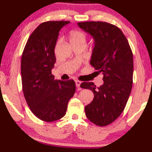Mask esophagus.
Here are the masks:
<instances>
[{
  "label": "esophagus",
  "mask_w": 152,
  "mask_h": 152,
  "mask_svg": "<svg viewBox=\"0 0 152 152\" xmlns=\"http://www.w3.org/2000/svg\"><path fill=\"white\" fill-rule=\"evenodd\" d=\"M75 84H76V86L79 88V87L80 86V84H81V82L79 80H75Z\"/></svg>",
  "instance_id": "esophagus-1"
}]
</instances>
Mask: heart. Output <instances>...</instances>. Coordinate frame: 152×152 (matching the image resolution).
<instances>
[{"label": "heart", "instance_id": "1", "mask_svg": "<svg viewBox=\"0 0 152 152\" xmlns=\"http://www.w3.org/2000/svg\"><path fill=\"white\" fill-rule=\"evenodd\" d=\"M70 41L71 44L75 43H80L86 44V36L85 33L82 32V31H72L70 35Z\"/></svg>", "mask_w": 152, "mask_h": 152}]
</instances>
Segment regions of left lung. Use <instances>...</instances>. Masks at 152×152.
<instances>
[{
    "instance_id": "left-lung-1",
    "label": "left lung",
    "mask_w": 152,
    "mask_h": 152,
    "mask_svg": "<svg viewBox=\"0 0 152 152\" xmlns=\"http://www.w3.org/2000/svg\"><path fill=\"white\" fill-rule=\"evenodd\" d=\"M94 40L90 64L104 75L99 87L93 82H83L82 88L94 94L91 102L85 107L88 119L104 126L117 119L124 111L132 88L134 59L127 39L118 27L101 21L77 23Z\"/></svg>"
}]
</instances>
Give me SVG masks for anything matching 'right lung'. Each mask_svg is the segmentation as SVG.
<instances>
[{
  "instance_id": "right-lung-1",
  "label": "right lung",
  "mask_w": 152,
  "mask_h": 152,
  "mask_svg": "<svg viewBox=\"0 0 152 152\" xmlns=\"http://www.w3.org/2000/svg\"><path fill=\"white\" fill-rule=\"evenodd\" d=\"M69 21H47L39 25L29 37L21 57L23 91L33 114L53 122L66 113L75 93L74 80H55L51 70L56 62L55 45L59 32Z\"/></svg>"
}]
</instances>
